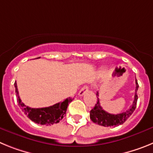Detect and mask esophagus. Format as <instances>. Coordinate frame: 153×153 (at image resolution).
<instances>
[{
    "mask_svg": "<svg viewBox=\"0 0 153 153\" xmlns=\"http://www.w3.org/2000/svg\"><path fill=\"white\" fill-rule=\"evenodd\" d=\"M87 91H88V86H83L82 88H81V90H79V92L78 94H79V96H80L81 97V96L84 95V93H86Z\"/></svg>",
    "mask_w": 153,
    "mask_h": 153,
    "instance_id": "1",
    "label": "esophagus"
}]
</instances>
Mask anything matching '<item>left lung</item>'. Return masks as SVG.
<instances>
[{"mask_svg":"<svg viewBox=\"0 0 153 153\" xmlns=\"http://www.w3.org/2000/svg\"><path fill=\"white\" fill-rule=\"evenodd\" d=\"M136 90H135L134 100L132 102V105L128 109L126 112L119 114H110V113L106 112L101 107L100 100H99V93L97 92V103H96L95 106L93 109H92L90 112V120L93 121L94 123H97L100 126H117L123 124L126 121V120L130 117L132 113L134 112L135 109L136 107V103H137L138 96L137 90L139 88V84L137 83V80L136 79Z\"/></svg>","mask_w":153,"mask_h":153,"instance_id":"left-lung-1","label":"left lung"}]
</instances>
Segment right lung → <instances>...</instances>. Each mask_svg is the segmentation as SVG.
Instances as JSON below:
<instances>
[{
  "label": "right lung",
  "mask_w": 153,
  "mask_h": 153,
  "mask_svg": "<svg viewBox=\"0 0 153 153\" xmlns=\"http://www.w3.org/2000/svg\"><path fill=\"white\" fill-rule=\"evenodd\" d=\"M37 57L36 59H38ZM16 95H17V101L19 106L22 109V111L27 116L28 118L33 122L40 125L50 126L53 123H57L63 118L66 112H67L68 105L74 100L73 98H67L63 102H58L53 106L44 108H30L24 105L19 97L18 90H17V83H14Z\"/></svg>",
  "instance_id": "obj_1"
}]
</instances>
